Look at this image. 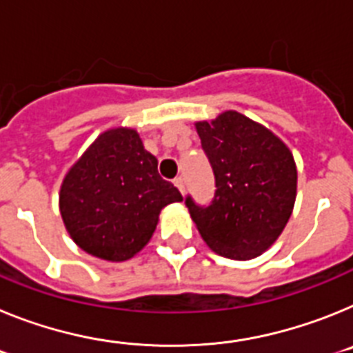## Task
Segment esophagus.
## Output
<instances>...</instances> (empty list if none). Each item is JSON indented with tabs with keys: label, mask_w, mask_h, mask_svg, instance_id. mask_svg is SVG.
Here are the masks:
<instances>
[{
	"label": "esophagus",
	"mask_w": 353,
	"mask_h": 353,
	"mask_svg": "<svg viewBox=\"0 0 353 353\" xmlns=\"http://www.w3.org/2000/svg\"><path fill=\"white\" fill-rule=\"evenodd\" d=\"M174 185H176L177 188H179L181 194H185V177L177 176L176 179H174Z\"/></svg>",
	"instance_id": "esophagus-1"
}]
</instances>
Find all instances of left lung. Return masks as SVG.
Masks as SVG:
<instances>
[{"mask_svg":"<svg viewBox=\"0 0 353 353\" xmlns=\"http://www.w3.org/2000/svg\"><path fill=\"white\" fill-rule=\"evenodd\" d=\"M195 125L213 168L214 195L208 206L186 195V208L214 252L252 259L277 240L291 216L293 156L272 131L238 112Z\"/></svg>","mask_w":353,"mask_h":353,"instance_id":"1","label":"left lung"}]
</instances>
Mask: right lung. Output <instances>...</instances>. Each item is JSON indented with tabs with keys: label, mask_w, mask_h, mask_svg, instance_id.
Wrapping results in <instances>:
<instances>
[{
	"label": "right lung",
	"mask_w": 353,
	"mask_h": 353,
	"mask_svg": "<svg viewBox=\"0 0 353 353\" xmlns=\"http://www.w3.org/2000/svg\"><path fill=\"white\" fill-rule=\"evenodd\" d=\"M181 201L139 133L117 128L101 134L70 168L60 190V213L79 249L125 261L151 240L159 211Z\"/></svg>",
	"instance_id": "obj_1"
}]
</instances>
